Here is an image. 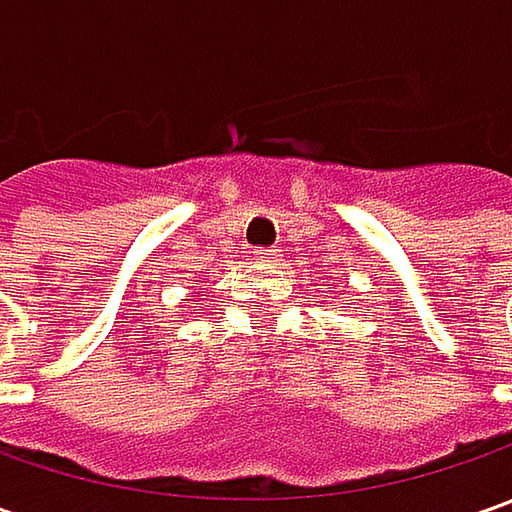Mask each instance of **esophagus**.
I'll use <instances>...</instances> for the list:
<instances>
[{"label":"esophagus","instance_id":"34e87169","mask_svg":"<svg viewBox=\"0 0 512 512\" xmlns=\"http://www.w3.org/2000/svg\"><path fill=\"white\" fill-rule=\"evenodd\" d=\"M279 250H253V259L259 262V265H276L279 262Z\"/></svg>","mask_w":512,"mask_h":512}]
</instances>
